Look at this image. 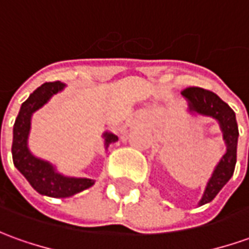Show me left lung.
<instances>
[{"label": "left lung", "mask_w": 249, "mask_h": 249, "mask_svg": "<svg viewBox=\"0 0 249 249\" xmlns=\"http://www.w3.org/2000/svg\"><path fill=\"white\" fill-rule=\"evenodd\" d=\"M187 101V112L190 115H198L212 118L219 123L226 144L225 155L217 162L206 183L202 198L198 205H205L215 198L219 191L226 186L234 173L237 162V142H238V126L234 110L225 101H222L215 92L199 87H190L181 92Z\"/></svg>", "instance_id": "obj_1"}]
</instances>
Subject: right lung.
Returning <instances> with one entry per match:
<instances>
[{
	"mask_svg": "<svg viewBox=\"0 0 249 249\" xmlns=\"http://www.w3.org/2000/svg\"><path fill=\"white\" fill-rule=\"evenodd\" d=\"M66 86L61 82L44 83L34 90L20 107L19 115L14 124L12 140V159L15 167L22 173L30 186L41 196L53 198H68L94 186L95 180L87 177L65 176L51 162L36 157L29 148V134L32 129V116L36 110L43 108L55 94L63 91ZM105 149L109 144L118 141V136L104 131L102 133Z\"/></svg>",
	"mask_w": 249,
	"mask_h": 249,
	"instance_id": "1",
	"label": "right lung"
}]
</instances>
